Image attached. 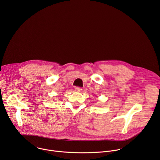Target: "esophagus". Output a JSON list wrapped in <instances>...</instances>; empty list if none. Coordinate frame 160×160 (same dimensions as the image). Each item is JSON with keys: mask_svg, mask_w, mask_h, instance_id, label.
Returning a JSON list of instances; mask_svg holds the SVG:
<instances>
[{"mask_svg": "<svg viewBox=\"0 0 160 160\" xmlns=\"http://www.w3.org/2000/svg\"><path fill=\"white\" fill-rule=\"evenodd\" d=\"M75 91H77V92H80V91L82 90V88L79 87H75Z\"/></svg>", "mask_w": 160, "mask_h": 160, "instance_id": "obj_1", "label": "esophagus"}]
</instances>
